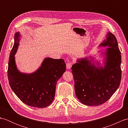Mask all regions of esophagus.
<instances>
[{
  "label": "esophagus",
  "mask_w": 128,
  "mask_h": 128,
  "mask_svg": "<svg viewBox=\"0 0 128 128\" xmlns=\"http://www.w3.org/2000/svg\"><path fill=\"white\" fill-rule=\"evenodd\" d=\"M72 62H68V63L66 64V68L68 69H70L72 68Z\"/></svg>",
  "instance_id": "34e87169"
}]
</instances>
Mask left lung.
<instances>
[{
	"label": "left lung",
	"mask_w": 128,
	"mask_h": 128,
	"mask_svg": "<svg viewBox=\"0 0 128 128\" xmlns=\"http://www.w3.org/2000/svg\"><path fill=\"white\" fill-rule=\"evenodd\" d=\"M100 46L108 47L104 67L97 68L88 58L78 60L72 67L78 98L87 106H98L112 97L122 78L121 52L116 36L108 32Z\"/></svg>",
	"instance_id": "obj_1"
}]
</instances>
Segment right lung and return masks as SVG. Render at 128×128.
I'll list each match as a JSON object with an SVG mask.
<instances>
[{
  "instance_id": "right-lung-1",
  "label": "right lung",
  "mask_w": 128,
  "mask_h": 128,
  "mask_svg": "<svg viewBox=\"0 0 128 128\" xmlns=\"http://www.w3.org/2000/svg\"><path fill=\"white\" fill-rule=\"evenodd\" d=\"M19 32L15 34V42L8 64V77L12 91L21 101L29 106L44 108L54 100L58 80L66 72L64 59L46 58L36 72L21 73L16 68L15 56L18 45Z\"/></svg>"
}]
</instances>
